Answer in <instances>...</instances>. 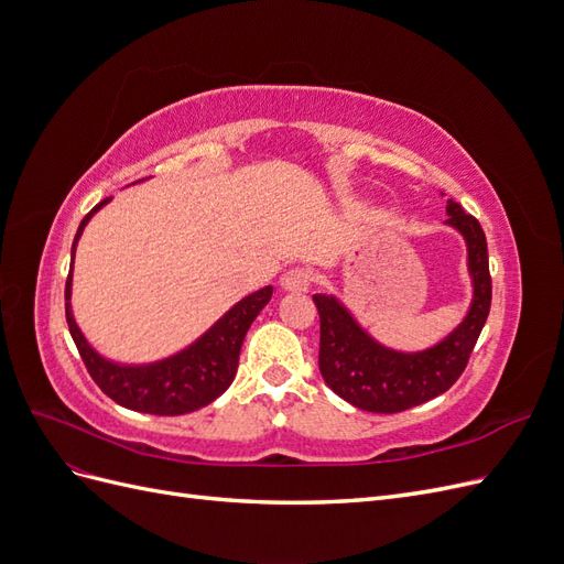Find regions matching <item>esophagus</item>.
<instances>
[{
    "label": "esophagus",
    "mask_w": 564,
    "mask_h": 564,
    "mask_svg": "<svg viewBox=\"0 0 564 564\" xmlns=\"http://www.w3.org/2000/svg\"><path fill=\"white\" fill-rule=\"evenodd\" d=\"M313 284V272L308 268H292L282 275V289L284 292H308Z\"/></svg>",
    "instance_id": "esophagus-1"
}]
</instances>
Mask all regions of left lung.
Wrapping results in <instances>:
<instances>
[{"instance_id":"left-lung-1","label":"left lung","mask_w":564,"mask_h":564,"mask_svg":"<svg viewBox=\"0 0 564 564\" xmlns=\"http://www.w3.org/2000/svg\"><path fill=\"white\" fill-rule=\"evenodd\" d=\"M447 214L445 224L464 235L468 247L473 301L464 322L437 346L419 352L386 348L355 322L338 299L313 296L319 313L322 379L357 409L373 414L404 412L449 390L468 365L491 305L487 237L477 218L454 199L447 202Z\"/></svg>"}]
</instances>
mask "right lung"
I'll list each match as a JSON object with an SVG mask.
<instances>
[{"label": "right lung", "instance_id": "right-lung-1", "mask_svg": "<svg viewBox=\"0 0 564 564\" xmlns=\"http://www.w3.org/2000/svg\"><path fill=\"white\" fill-rule=\"evenodd\" d=\"M110 197L96 204V207L82 218L73 242V261L84 226H87L91 216L100 207H106ZM70 296L73 265L65 282V319L67 327H70V336L82 355V360L87 365V371L91 373L96 386L104 390L110 400L127 409H133V412L155 416H178L207 406L228 390L237 373V362H240L242 340L256 315H259L270 301L272 286H263L259 292L245 296L240 303H235L232 308L220 317L207 334H202L193 346L166 357V360L150 365H119L106 360L104 355H98L77 327Z\"/></svg>", "mask_w": 564, "mask_h": 564}]
</instances>
